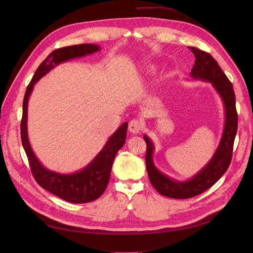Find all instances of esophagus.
Wrapping results in <instances>:
<instances>
[{"mask_svg": "<svg viewBox=\"0 0 253 253\" xmlns=\"http://www.w3.org/2000/svg\"><path fill=\"white\" fill-rule=\"evenodd\" d=\"M128 129H129V131L131 132V133L137 134V133H139V132L142 129V124H141L140 121H138V120L134 119V120H132V121L129 123Z\"/></svg>", "mask_w": 253, "mask_h": 253, "instance_id": "obj_1", "label": "esophagus"}]
</instances>
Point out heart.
Instances as JSON below:
<instances>
[{"instance_id":"1","label":"heart","mask_w":253,"mask_h":253,"mask_svg":"<svg viewBox=\"0 0 253 253\" xmlns=\"http://www.w3.org/2000/svg\"><path fill=\"white\" fill-rule=\"evenodd\" d=\"M148 71H149V72H150V71H151V70H148Z\"/></svg>"}]
</instances>
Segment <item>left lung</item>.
<instances>
[{"instance_id":"8db88e82","label":"left lung","mask_w":253,"mask_h":253,"mask_svg":"<svg viewBox=\"0 0 253 253\" xmlns=\"http://www.w3.org/2000/svg\"><path fill=\"white\" fill-rule=\"evenodd\" d=\"M190 49L196 57L190 75L194 80L211 83L220 96L224 108V127L218 147L210 161L192 178L184 181L171 178L156 168L153 161L155 145L149 136L143 135V139L147 142L145 165L150 181L158 193L174 199H189L201 194L223 175L232 160L233 145L238 128L236 97L230 80L209 53L195 47H190Z\"/></svg>"}]
</instances>
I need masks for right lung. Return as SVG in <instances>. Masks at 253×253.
Listing matches in <instances>:
<instances>
[{"instance_id": "add662e5", "label": "right lung", "mask_w": 253, "mask_h": 253, "mask_svg": "<svg viewBox=\"0 0 253 253\" xmlns=\"http://www.w3.org/2000/svg\"><path fill=\"white\" fill-rule=\"evenodd\" d=\"M99 50L100 47L95 44H80L59 48L51 52L39 65L31 83L26 88L23 98L20 124L21 141L29 159L32 173L43 189L71 203H88L96 200L103 194L110 180L114 159L126 141L128 123L124 122L115 131L101 151L86 167L75 173L62 174L44 167L33 152L28 134L29 99L35 84L55 66L74 58L93 54Z\"/></svg>"}]
</instances>
